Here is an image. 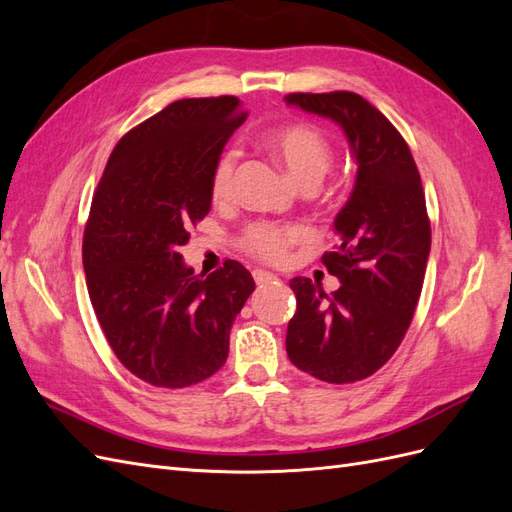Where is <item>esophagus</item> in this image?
<instances>
[{"instance_id": "obj_1", "label": "esophagus", "mask_w": 512, "mask_h": 512, "mask_svg": "<svg viewBox=\"0 0 512 512\" xmlns=\"http://www.w3.org/2000/svg\"><path fill=\"white\" fill-rule=\"evenodd\" d=\"M252 275H254V282H256L258 286H267V284H275V282H277V277H275L273 273L262 271V269H256Z\"/></svg>"}]
</instances>
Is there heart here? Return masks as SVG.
<instances>
[{"mask_svg":"<svg viewBox=\"0 0 512 512\" xmlns=\"http://www.w3.org/2000/svg\"><path fill=\"white\" fill-rule=\"evenodd\" d=\"M265 145L301 188H316L333 164L329 138L312 123H288V126L275 128L265 136ZM235 179L237 151L226 149L211 170V198L215 203H226L232 198ZM307 237V228L301 224L254 222L243 230L239 243L256 260L269 262V265H284L292 247L307 241Z\"/></svg>","mask_w":512,"mask_h":512,"instance_id":"obj_1","label":"heart"}]
</instances>
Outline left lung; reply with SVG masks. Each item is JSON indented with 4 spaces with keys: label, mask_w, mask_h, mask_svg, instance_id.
<instances>
[{
    "label": "left lung",
    "mask_w": 512,
    "mask_h": 512,
    "mask_svg": "<svg viewBox=\"0 0 512 512\" xmlns=\"http://www.w3.org/2000/svg\"><path fill=\"white\" fill-rule=\"evenodd\" d=\"M286 102L333 119L359 166L333 222L335 250L322 256L342 286L327 294L309 277L290 280L297 312L286 333L292 365L348 384L376 374L410 327L431 250L425 192L404 136L359 94H288Z\"/></svg>",
    "instance_id": "1"
}]
</instances>
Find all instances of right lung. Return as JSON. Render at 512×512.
<instances>
[{
  "label": "right lung",
  "mask_w": 512,
  "mask_h": 512,
  "mask_svg": "<svg viewBox=\"0 0 512 512\" xmlns=\"http://www.w3.org/2000/svg\"><path fill=\"white\" fill-rule=\"evenodd\" d=\"M245 117L235 96L168 104L121 138L91 200V305L121 365L162 389L226 363L230 327L256 288L237 260L198 277L179 254L211 209L213 164Z\"/></svg>",
  "instance_id": "add662e5"
}]
</instances>
